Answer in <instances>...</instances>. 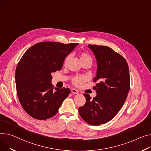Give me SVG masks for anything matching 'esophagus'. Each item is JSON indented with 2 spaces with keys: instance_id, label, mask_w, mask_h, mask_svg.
Here are the masks:
<instances>
[{
  "instance_id": "1",
  "label": "esophagus",
  "mask_w": 151,
  "mask_h": 151,
  "mask_svg": "<svg viewBox=\"0 0 151 151\" xmlns=\"http://www.w3.org/2000/svg\"><path fill=\"white\" fill-rule=\"evenodd\" d=\"M71 91H72V92L73 93H75V94H76V95H78V94H79L78 91V90H76L75 88H72Z\"/></svg>"
}]
</instances>
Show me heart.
<instances>
[{"label": "heart", "mask_w": 151, "mask_h": 151, "mask_svg": "<svg viewBox=\"0 0 151 151\" xmlns=\"http://www.w3.org/2000/svg\"><path fill=\"white\" fill-rule=\"evenodd\" d=\"M79 57H80V59H81V63L84 62V61H90L91 63L92 62V57L90 56L88 53H83L80 55ZM69 58H70V56H67L65 58V61H64L65 63H67ZM84 81H85V78L83 76H77V77H75V78H73L72 80L73 84L77 87L81 86L83 84V83H84Z\"/></svg>", "instance_id": "1"}]
</instances>
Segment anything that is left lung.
<instances>
[{
	"label": "left lung",
	"mask_w": 151,
	"mask_h": 151,
	"mask_svg": "<svg viewBox=\"0 0 151 151\" xmlns=\"http://www.w3.org/2000/svg\"><path fill=\"white\" fill-rule=\"evenodd\" d=\"M97 61L98 81L93 87L96 96L84 93L86 104L79 107L81 118L90 125L104 124L114 118L123 106L130 90L129 70L126 59L111 48L88 44Z\"/></svg>",
	"instance_id": "obj_1"
}]
</instances>
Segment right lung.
Returning <instances> with one entry per match:
<instances>
[{"label": "right lung", "mask_w": 151, "mask_h": 151, "mask_svg": "<svg viewBox=\"0 0 151 151\" xmlns=\"http://www.w3.org/2000/svg\"><path fill=\"white\" fill-rule=\"evenodd\" d=\"M78 44L43 42L24 54L16 69L15 80L20 103L29 116L44 120L57 114L70 90L54 88L52 74L62 68L65 57Z\"/></svg>", "instance_id": "right-lung-1"}]
</instances>
